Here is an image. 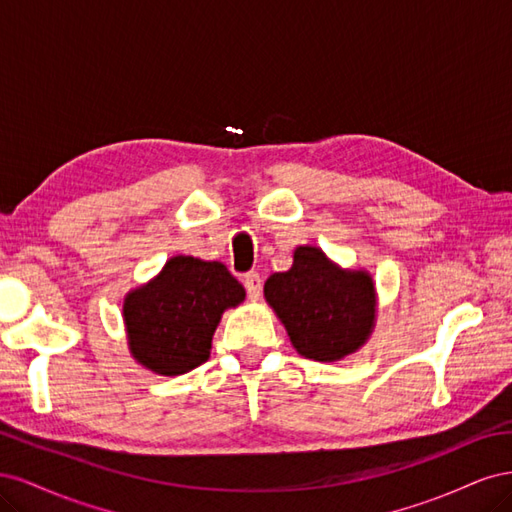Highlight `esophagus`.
<instances>
[{
	"label": "esophagus",
	"instance_id": "1",
	"mask_svg": "<svg viewBox=\"0 0 512 512\" xmlns=\"http://www.w3.org/2000/svg\"><path fill=\"white\" fill-rule=\"evenodd\" d=\"M243 286H245L247 294H250V299H258V297H260V290H262V280H260V275H258L256 271L247 273V275L243 277Z\"/></svg>",
	"mask_w": 512,
	"mask_h": 512
}]
</instances>
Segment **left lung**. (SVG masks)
I'll return each instance as SVG.
<instances>
[{
  "instance_id": "1",
  "label": "left lung",
  "mask_w": 512,
  "mask_h": 512,
  "mask_svg": "<svg viewBox=\"0 0 512 512\" xmlns=\"http://www.w3.org/2000/svg\"><path fill=\"white\" fill-rule=\"evenodd\" d=\"M265 299L301 356L335 363L376 329L378 292L365 269H344L316 245H299L292 267L265 282Z\"/></svg>"
}]
</instances>
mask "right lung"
Masks as SVG:
<instances>
[{
	"label": "right lung",
	"mask_w": 512,
	"mask_h": 512,
	"mask_svg": "<svg viewBox=\"0 0 512 512\" xmlns=\"http://www.w3.org/2000/svg\"><path fill=\"white\" fill-rule=\"evenodd\" d=\"M245 288L218 260L173 256L147 284L123 299L132 359L158 376L188 374L211 354V339Z\"/></svg>",
	"instance_id": "right-lung-1"
}]
</instances>
